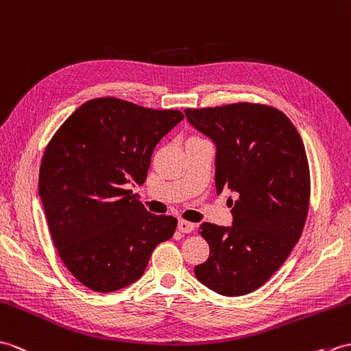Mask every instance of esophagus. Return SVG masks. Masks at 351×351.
<instances>
[{
	"label": "esophagus",
	"mask_w": 351,
	"mask_h": 351,
	"mask_svg": "<svg viewBox=\"0 0 351 351\" xmlns=\"http://www.w3.org/2000/svg\"><path fill=\"white\" fill-rule=\"evenodd\" d=\"M178 231L183 232V234H189V232L193 231V228H195V225H193L192 222L189 221H178Z\"/></svg>",
	"instance_id": "obj_1"
}]
</instances>
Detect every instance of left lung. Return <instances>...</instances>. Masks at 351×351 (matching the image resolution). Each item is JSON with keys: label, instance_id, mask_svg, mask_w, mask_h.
<instances>
[{"label": "left lung", "instance_id": "1", "mask_svg": "<svg viewBox=\"0 0 351 351\" xmlns=\"http://www.w3.org/2000/svg\"><path fill=\"white\" fill-rule=\"evenodd\" d=\"M186 119L216 144V192L231 189L232 227L202 223L208 258L201 284L223 295L260 288L282 266L305 227L311 174L298 129L278 108L237 102L188 108Z\"/></svg>", "mask_w": 351, "mask_h": 351}]
</instances>
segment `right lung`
<instances>
[{
  "mask_svg": "<svg viewBox=\"0 0 351 351\" xmlns=\"http://www.w3.org/2000/svg\"><path fill=\"white\" fill-rule=\"evenodd\" d=\"M184 119L119 97L88 100L48 143L38 174L51 237L77 281L112 293L143 276L177 219L147 212L129 183L143 184L156 144Z\"/></svg>",
  "mask_w": 351,
  "mask_h": 351,
  "instance_id": "1",
  "label": "right lung"
}]
</instances>
